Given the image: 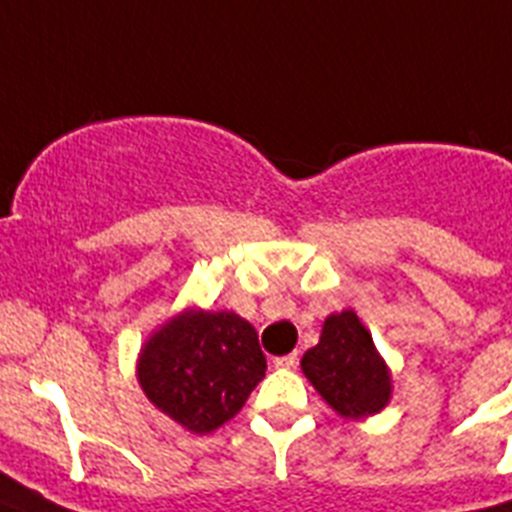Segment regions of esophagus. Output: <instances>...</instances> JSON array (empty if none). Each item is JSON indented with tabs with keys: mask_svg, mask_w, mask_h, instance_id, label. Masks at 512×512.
Returning <instances> with one entry per match:
<instances>
[{
	"mask_svg": "<svg viewBox=\"0 0 512 512\" xmlns=\"http://www.w3.org/2000/svg\"><path fill=\"white\" fill-rule=\"evenodd\" d=\"M295 364H297V354L277 356V359H274V366H279V369H292Z\"/></svg>",
	"mask_w": 512,
	"mask_h": 512,
	"instance_id": "34e87169",
	"label": "esophagus"
}]
</instances>
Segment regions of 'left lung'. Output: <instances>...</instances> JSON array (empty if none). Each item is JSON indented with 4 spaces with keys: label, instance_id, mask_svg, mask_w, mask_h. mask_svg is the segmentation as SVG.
<instances>
[{
    "label": "left lung",
    "instance_id": "obj_1",
    "mask_svg": "<svg viewBox=\"0 0 512 512\" xmlns=\"http://www.w3.org/2000/svg\"><path fill=\"white\" fill-rule=\"evenodd\" d=\"M302 372L343 418L379 413L390 400L387 366L351 310L325 320L320 343L302 356Z\"/></svg>",
    "mask_w": 512,
    "mask_h": 512
}]
</instances>
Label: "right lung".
<instances>
[{"label": "right lung", "instance_id": "1", "mask_svg": "<svg viewBox=\"0 0 512 512\" xmlns=\"http://www.w3.org/2000/svg\"><path fill=\"white\" fill-rule=\"evenodd\" d=\"M264 374L259 336L235 312H184L146 343L138 364L148 400L194 433L233 418Z\"/></svg>", "mask_w": 512, "mask_h": 512}]
</instances>
